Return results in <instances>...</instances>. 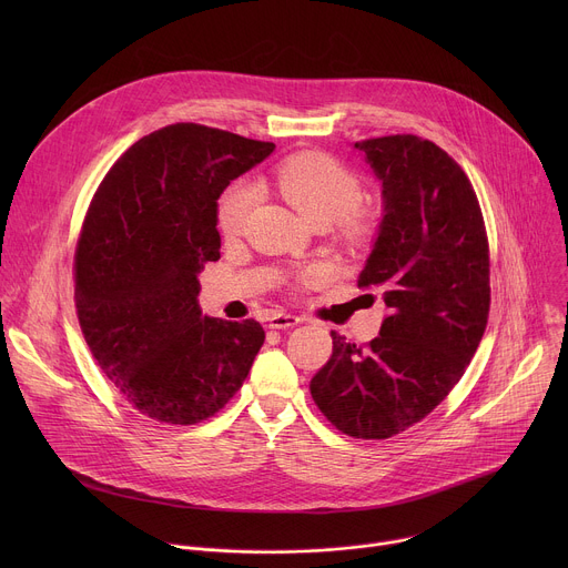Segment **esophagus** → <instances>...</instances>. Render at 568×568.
Returning a JSON list of instances; mask_svg holds the SVG:
<instances>
[{
    "mask_svg": "<svg viewBox=\"0 0 568 568\" xmlns=\"http://www.w3.org/2000/svg\"><path fill=\"white\" fill-rule=\"evenodd\" d=\"M298 323H301V318L296 314H287V312H278V314L270 316V328L272 331H287V328L298 326Z\"/></svg>",
    "mask_w": 568,
    "mask_h": 568,
    "instance_id": "obj_1",
    "label": "esophagus"
}]
</instances>
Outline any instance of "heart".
Listing matches in <instances>:
<instances>
[{
    "instance_id": "heart-1",
    "label": "heart",
    "mask_w": 568,
    "mask_h": 568,
    "mask_svg": "<svg viewBox=\"0 0 568 568\" xmlns=\"http://www.w3.org/2000/svg\"><path fill=\"white\" fill-rule=\"evenodd\" d=\"M274 184L307 224H333L344 220L348 240L359 242L371 235L373 224L364 215L351 213L362 200L359 182L331 156L318 152L294 154L278 166ZM254 200L256 189L252 184H235L222 195L217 224L224 235H237L242 231ZM314 272H310V276Z\"/></svg>"
}]
</instances>
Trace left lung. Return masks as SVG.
Wrapping results in <instances>:
<instances>
[{
    "mask_svg": "<svg viewBox=\"0 0 568 568\" xmlns=\"http://www.w3.org/2000/svg\"><path fill=\"white\" fill-rule=\"evenodd\" d=\"M355 150L382 197L357 283L388 314L368 346L331 333L333 357L310 393L339 432L379 440L432 414L463 377L488 323L490 256L476 193L443 148L393 134Z\"/></svg>",
    "mask_w": 568,
    "mask_h": 568,
    "instance_id": "left-lung-1",
    "label": "left lung"
}]
</instances>
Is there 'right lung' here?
<instances>
[{
    "mask_svg": "<svg viewBox=\"0 0 568 568\" xmlns=\"http://www.w3.org/2000/svg\"><path fill=\"white\" fill-rule=\"evenodd\" d=\"M274 148L206 125H169L139 139L90 204L75 250L80 331L148 418L206 420L250 375L263 326L202 314L197 276L220 258V195Z\"/></svg>",
    "mask_w": 568,
    "mask_h": 568,
    "instance_id": "obj_1",
    "label": "right lung"
}]
</instances>
